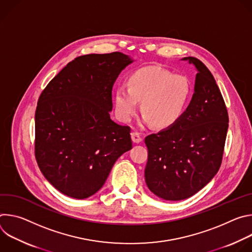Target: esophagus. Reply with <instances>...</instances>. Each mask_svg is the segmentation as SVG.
Returning <instances> with one entry per match:
<instances>
[{
    "label": "esophagus",
    "mask_w": 252,
    "mask_h": 252,
    "mask_svg": "<svg viewBox=\"0 0 252 252\" xmlns=\"http://www.w3.org/2000/svg\"><path fill=\"white\" fill-rule=\"evenodd\" d=\"M131 139H132V141H133L134 143H138V142H140V141L142 140L140 134H139L138 132H136V131L131 132Z\"/></svg>",
    "instance_id": "1"
}]
</instances>
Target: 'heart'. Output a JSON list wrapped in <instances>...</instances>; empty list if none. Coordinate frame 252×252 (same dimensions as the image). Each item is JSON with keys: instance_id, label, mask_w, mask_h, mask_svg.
Wrapping results in <instances>:
<instances>
[{"instance_id": "heart-1", "label": "heart", "mask_w": 252, "mask_h": 252, "mask_svg": "<svg viewBox=\"0 0 252 252\" xmlns=\"http://www.w3.org/2000/svg\"><path fill=\"white\" fill-rule=\"evenodd\" d=\"M191 88L187 77L171 74L158 66L140 68L128 78L127 90L120 87L115 93L118 118L128 123L141 101L142 123L158 128L174 126L183 118L189 102Z\"/></svg>"}]
</instances>
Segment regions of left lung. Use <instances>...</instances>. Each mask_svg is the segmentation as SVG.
Instances as JSON below:
<instances>
[{"mask_svg":"<svg viewBox=\"0 0 252 252\" xmlns=\"http://www.w3.org/2000/svg\"><path fill=\"white\" fill-rule=\"evenodd\" d=\"M183 60L197 69L194 94L174 126L145 138L149 150L148 188L165 200L189 198L219 171L228 128V114L212 74L196 58Z\"/></svg>","mask_w":252,"mask_h":252,"instance_id":"1","label":"left lung"}]
</instances>
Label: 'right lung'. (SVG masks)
<instances>
[{
    "label": "right lung",
    "instance_id": "right-lung-1",
    "mask_svg": "<svg viewBox=\"0 0 252 252\" xmlns=\"http://www.w3.org/2000/svg\"><path fill=\"white\" fill-rule=\"evenodd\" d=\"M131 63L120 52L81 56L42 92L34 115V156L47 181L64 195L94 194L117 159L131 150L130 127L110 116L114 84Z\"/></svg>",
    "mask_w": 252,
    "mask_h": 252
}]
</instances>
